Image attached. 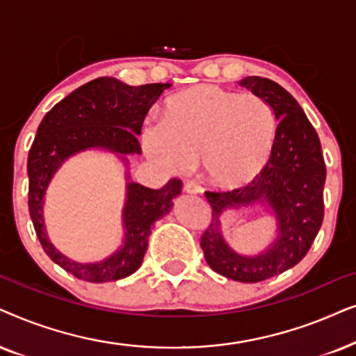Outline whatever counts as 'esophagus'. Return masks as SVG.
<instances>
[{
	"mask_svg": "<svg viewBox=\"0 0 356 356\" xmlns=\"http://www.w3.org/2000/svg\"><path fill=\"white\" fill-rule=\"evenodd\" d=\"M184 188H186L187 193H200L202 192L200 184H198L197 181H187L186 186H184Z\"/></svg>",
	"mask_w": 356,
	"mask_h": 356,
	"instance_id": "obj_1",
	"label": "esophagus"
}]
</instances>
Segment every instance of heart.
Listing matches in <instances>:
<instances>
[{
    "mask_svg": "<svg viewBox=\"0 0 356 356\" xmlns=\"http://www.w3.org/2000/svg\"><path fill=\"white\" fill-rule=\"evenodd\" d=\"M275 140L277 118L265 99L215 84L168 99L164 120L148 123L141 135L156 164L184 172L200 158L208 182L220 188L252 182L267 165Z\"/></svg>",
    "mask_w": 356,
    "mask_h": 356,
    "instance_id": "obj_1",
    "label": "heart"
}]
</instances>
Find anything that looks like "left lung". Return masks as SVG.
Wrapping results in <instances>:
<instances>
[{
    "label": "left lung",
    "instance_id": "8db88e82",
    "mask_svg": "<svg viewBox=\"0 0 356 356\" xmlns=\"http://www.w3.org/2000/svg\"><path fill=\"white\" fill-rule=\"evenodd\" d=\"M239 86L272 106L278 118L277 140L267 165L243 187L205 192L211 221L200 238L205 260L222 277L255 283L295 267L307 254L324 220L325 163L321 141L300 104L272 79L248 76ZM267 201L279 218L281 234L274 248L257 258H243L227 248L219 233V215L227 206Z\"/></svg>",
    "mask_w": 356,
    "mask_h": 356
}]
</instances>
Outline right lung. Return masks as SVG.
Instances as JSON below:
<instances>
[{
    "instance_id": "right-lung-1",
    "label": "right lung",
    "mask_w": 356,
    "mask_h": 356,
    "mask_svg": "<svg viewBox=\"0 0 356 356\" xmlns=\"http://www.w3.org/2000/svg\"><path fill=\"white\" fill-rule=\"evenodd\" d=\"M169 83L127 86L113 78H97L78 88L42 118L27 158L29 213L45 254L79 280L104 283L120 280L140 268L148 249L151 227L172 207L181 193V179H170L163 188L129 184L123 210L125 243L112 257L99 264L71 262L49 243L42 220L44 193L51 175L68 156L102 146L115 153H141L138 135L145 117Z\"/></svg>"
}]
</instances>
